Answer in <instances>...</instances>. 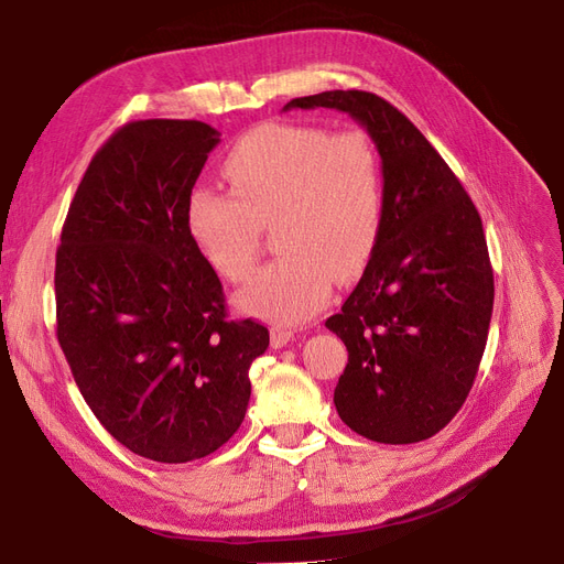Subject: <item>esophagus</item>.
<instances>
[{"label": "esophagus", "instance_id": "esophagus-1", "mask_svg": "<svg viewBox=\"0 0 564 564\" xmlns=\"http://www.w3.org/2000/svg\"><path fill=\"white\" fill-rule=\"evenodd\" d=\"M270 340H272V348H284L289 340H294V332L275 327L270 332Z\"/></svg>", "mask_w": 564, "mask_h": 564}]
</instances>
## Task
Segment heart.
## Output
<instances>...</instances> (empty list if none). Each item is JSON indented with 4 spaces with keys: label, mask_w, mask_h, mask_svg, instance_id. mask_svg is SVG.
<instances>
[{
    "label": "heart",
    "mask_w": 564,
    "mask_h": 564,
    "mask_svg": "<svg viewBox=\"0 0 564 564\" xmlns=\"http://www.w3.org/2000/svg\"><path fill=\"white\" fill-rule=\"evenodd\" d=\"M224 176L230 195L199 187L187 199V230L220 278L242 282L272 226L280 256L242 289L247 311L308 319L332 278L350 282L367 268L383 228V172L365 129L261 124L230 148Z\"/></svg>",
    "instance_id": "1"
}]
</instances>
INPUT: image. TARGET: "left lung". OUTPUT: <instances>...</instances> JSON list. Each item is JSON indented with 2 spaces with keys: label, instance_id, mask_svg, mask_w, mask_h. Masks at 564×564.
<instances>
[{
  "label": "left lung",
  "instance_id": "obj_1",
  "mask_svg": "<svg viewBox=\"0 0 564 564\" xmlns=\"http://www.w3.org/2000/svg\"><path fill=\"white\" fill-rule=\"evenodd\" d=\"M292 108L348 112L381 155L379 245L340 313L324 322L348 348L336 412L383 445L429 440L466 402L487 346L494 272L482 218L440 152L381 96L322 91L289 100Z\"/></svg>",
  "mask_w": 564,
  "mask_h": 564
}]
</instances>
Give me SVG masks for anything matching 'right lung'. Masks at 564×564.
<instances>
[{
  "label": "right lung",
  "mask_w": 564,
  "mask_h": 564,
  "mask_svg": "<svg viewBox=\"0 0 564 564\" xmlns=\"http://www.w3.org/2000/svg\"><path fill=\"white\" fill-rule=\"evenodd\" d=\"M197 119H141L100 148L56 251L58 344L100 425L160 464L209 456L240 429L249 367L270 336L228 319L224 286L187 230L218 145Z\"/></svg>",
  "instance_id": "right-lung-1"
}]
</instances>
